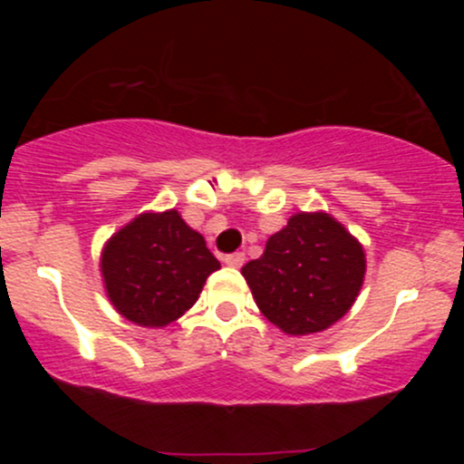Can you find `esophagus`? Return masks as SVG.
I'll list each match as a JSON object with an SVG mask.
<instances>
[{
	"mask_svg": "<svg viewBox=\"0 0 464 464\" xmlns=\"http://www.w3.org/2000/svg\"><path fill=\"white\" fill-rule=\"evenodd\" d=\"M244 253H231V255H227L225 257V264L227 266H231V268H242V264H244Z\"/></svg>",
	"mask_w": 464,
	"mask_h": 464,
	"instance_id": "obj_1",
	"label": "esophagus"
}]
</instances>
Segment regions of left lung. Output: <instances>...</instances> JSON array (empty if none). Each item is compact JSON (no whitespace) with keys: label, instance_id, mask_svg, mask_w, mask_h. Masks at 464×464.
<instances>
[{"label":"left lung","instance_id":"left-lung-1","mask_svg":"<svg viewBox=\"0 0 464 464\" xmlns=\"http://www.w3.org/2000/svg\"><path fill=\"white\" fill-rule=\"evenodd\" d=\"M362 244L324 211H299L242 268L259 312L287 335L324 332L358 299Z\"/></svg>","mask_w":464,"mask_h":464}]
</instances>
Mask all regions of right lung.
I'll return each mask as SVG.
<instances>
[{
  "label": "right lung",
  "mask_w": 464,
  "mask_h": 464,
  "mask_svg": "<svg viewBox=\"0 0 464 464\" xmlns=\"http://www.w3.org/2000/svg\"><path fill=\"white\" fill-rule=\"evenodd\" d=\"M220 262L177 209L143 211L106 239L100 273L111 305L140 327H165L198 301Z\"/></svg>",
  "instance_id": "right-lung-1"
}]
</instances>
